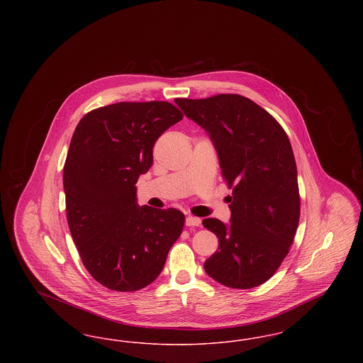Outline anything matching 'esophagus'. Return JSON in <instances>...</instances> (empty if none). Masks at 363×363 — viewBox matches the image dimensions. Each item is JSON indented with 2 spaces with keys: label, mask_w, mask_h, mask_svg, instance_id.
Listing matches in <instances>:
<instances>
[{
  "label": "esophagus",
  "mask_w": 363,
  "mask_h": 363,
  "mask_svg": "<svg viewBox=\"0 0 363 363\" xmlns=\"http://www.w3.org/2000/svg\"><path fill=\"white\" fill-rule=\"evenodd\" d=\"M185 223H186V225H189V227H193V225H201V219H200V218H196V216H188Z\"/></svg>",
  "instance_id": "1"
}]
</instances>
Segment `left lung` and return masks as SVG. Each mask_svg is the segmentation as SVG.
I'll return each instance as SVG.
<instances>
[{
	"instance_id": "8db88e82",
	"label": "left lung",
	"mask_w": 363,
	"mask_h": 363,
	"mask_svg": "<svg viewBox=\"0 0 363 363\" xmlns=\"http://www.w3.org/2000/svg\"><path fill=\"white\" fill-rule=\"evenodd\" d=\"M211 138L233 196L230 225L208 218L219 238L204 262L208 277L231 289H253L277 272L299 222V190L293 148L279 122L253 101L220 94L175 99Z\"/></svg>"
}]
</instances>
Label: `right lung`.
<instances>
[{"mask_svg":"<svg viewBox=\"0 0 363 363\" xmlns=\"http://www.w3.org/2000/svg\"><path fill=\"white\" fill-rule=\"evenodd\" d=\"M182 117L169 102H120L74 129L64 166L68 225L86 271L110 290L151 284L182 233L181 211L140 207L136 194L156 140Z\"/></svg>","mask_w":363,"mask_h":363,"instance_id":"right-lung-1","label":"right lung"}]
</instances>
